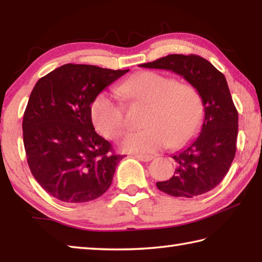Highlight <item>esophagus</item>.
<instances>
[{"instance_id":"1","label":"esophagus","mask_w":262,"mask_h":262,"mask_svg":"<svg viewBox=\"0 0 262 262\" xmlns=\"http://www.w3.org/2000/svg\"><path fill=\"white\" fill-rule=\"evenodd\" d=\"M136 159H139V161H142V162H150L151 159H154V156H151V155H135L134 156Z\"/></svg>"}]
</instances>
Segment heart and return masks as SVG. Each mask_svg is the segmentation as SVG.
<instances>
[{
    "instance_id": "b5f03b06",
    "label": "heart",
    "mask_w": 262,
    "mask_h": 262,
    "mask_svg": "<svg viewBox=\"0 0 262 262\" xmlns=\"http://www.w3.org/2000/svg\"><path fill=\"white\" fill-rule=\"evenodd\" d=\"M119 92L135 103L148 104L144 129L132 132L123 139L126 151L148 154L166 145L180 147L196 135L203 120V100L189 83L156 72H142L119 86ZM91 117L101 135L117 139L126 129L123 106L107 92H101L91 105Z\"/></svg>"
}]
</instances>
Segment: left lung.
Returning a JSON list of instances; mask_svg holds the SVG:
<instances>
[{"instance_id": "8db88e82", "label": "left lung", "mask_w": 262, "mask_h": 262, "mask_svg": "<svg viewBox=\"0 0 262 262\" xmlns=\"http://www.w3.org/2000/svg\"><path fill=\"white\" fill-rule=\"evenodd\" d=\"M140 67L183 76L200 92L205 107L200 135L172 156L177 163L174 174L158 181L157 188L177 198L209 192L223 180L236 155L238 112L224 75L209 61L193 54H171Z\"/></svg>"}]
</instances>
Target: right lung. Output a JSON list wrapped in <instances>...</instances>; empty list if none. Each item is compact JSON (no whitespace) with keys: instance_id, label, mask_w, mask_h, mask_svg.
<instances>
[{"instance_id":"1","label":"right lung","mask_w":262,"mask_h":262,"mask_svg":"<svg viewBox=\"0 0 262 262\" xmlns=\"http://www.w3.org/2000/svg\"><path fill=\"white\" fill-rule=\"evenodd\" d=\"M128 72L68 63L35 83L24 112V148L34 179L53 198L88 202L112 184L125 156L95 132L91 104Z\"/></svg>"}]
</instances>
